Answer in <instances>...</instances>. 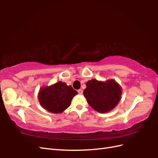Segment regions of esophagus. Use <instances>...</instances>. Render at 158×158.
<instances>
[{
	"label": "esophagus",
	"instance_id": "34e87169",
	"mask_svg": "<svg viewBox=\"0 0 158 158\" xmlns=\"http://www.w3.org/2000/svg\"><path fill=\"white\" fill-rule=\"evenodd\" d=\"M77 92H78L79 94H83V90L82 89H79Z\"/></svg>",
	"mask_w": 158,
	"mask_h": 158
}]
</instances>
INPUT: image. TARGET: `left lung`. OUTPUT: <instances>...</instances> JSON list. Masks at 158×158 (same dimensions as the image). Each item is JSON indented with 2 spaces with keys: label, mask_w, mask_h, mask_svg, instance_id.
Returning a JSON list of instances; mask_svg holds the SVG:
<instances>
[{
  "label": "left lung",
  "mask_w": 158,
  "mask_h": 158,
  "mask_svg": "<svg viewBox=\"0 0 158 158\" xmlns=\"http://www.w3.org/2000/svg\"><path fill=\"white\" fill-rule=\"evenodd\" d=\"M85 85L83 95L89 106L98 113L110 111L122 98V87L114 79L102 81L94 79L86 82Z\"/></svg>",
  "instance_id": "1"
}]
</instances>
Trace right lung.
<instances>
[{
    "label": "right lung",
    "instance_id": "obj_1",
    "mask_svg": "<svg viewBox=\"0 0 158 158\" xmlns=\"http://www.w3.org/2000/svg\"><path fill=\"white\" fill-rule=\"evenodd\" d=\"M77 94V92L71 85L58 81L51 85L41 87L38 94V100L43 109L57 114L64 111Z\"/></svg>",
    "mask_w": 158,
    "mask_h": 158
}]
</instances>
